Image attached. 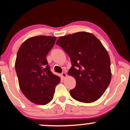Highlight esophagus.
Returning a JSON list of instances; mask_svg holds the SVG:
<instances>
[{
	"mask_svg": "<svg viewBox=\"0 0 130 130\" xmlns=\"http://www.w3.org/2000/svg\"><path fill=\"white\" fill-rule=\"evenodd\" d=\"M61 76H62L63 78H65L67 77V74L65 72H63V73H61Z\"/></svg>",
	"mask_w": 130,
	"mask_h": 130,
	"instance_id": "1",
	"label": "esophagus"
}]
</instances>
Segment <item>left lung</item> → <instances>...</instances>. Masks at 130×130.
<instances>
[{"mask_svg": "<svg viewBox=\"0 0 130 130\" xmlns=\"http://www.w3.org/2000/svg\"><path fill=\"white\" fill-rule=\"evenodd\" d=\"M56 44L69 55L72 67L68 74L76 86L70 91L73 99L89 103L99 99L111 79L107 50L93 34L80 32L59 37Z\"/></svg>", "mask_w": 130, "mask_h": 130, "instance_id": "8db88e82", "label": "left lung"}]
</instances>
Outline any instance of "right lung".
Instances as JSON below:
<instances>
[{
  "mask_svg": "<svg viewBox=\"0 0 130 130\" xmlns=\"http://www.w3.org/2000/svg\"><path fill=\"white\" fill-rule=\"evenodd\" d=\"M57 37L39 35L27 39L19 48L15 63L22 92L32 103L44 105L54 97L60 78L50 71L47 54Z\"/></svg>",
  "mask_w": 130,
  "mask_h": 130,
  "instance_id": "1",
  "label": "right lung"
}]
</instances>
